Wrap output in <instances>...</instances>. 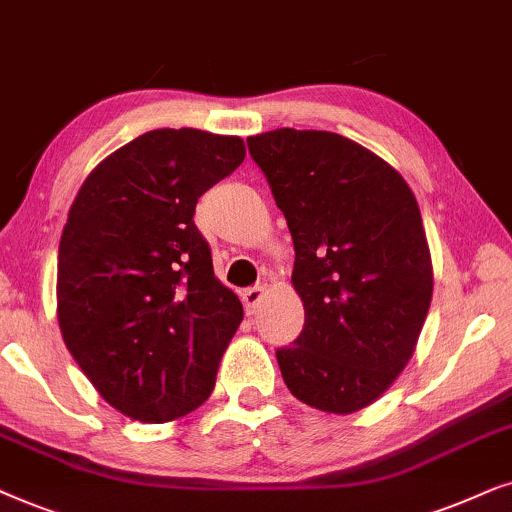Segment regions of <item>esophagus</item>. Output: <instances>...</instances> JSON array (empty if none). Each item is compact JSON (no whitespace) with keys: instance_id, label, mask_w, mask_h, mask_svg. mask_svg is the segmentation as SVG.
Listing matches in <instances>:
<instances>
[{"instance_id":"1","label":"esophagus","mask_w":512,"mask_h":512,"mask_svg":"<svg viewBox=\"0 0 512 512\" xmlns=\"http://www.w3.org/2000/svg\"><path fill=\"white\" fill-rule=\"evenodd\" d=\"M243 304H245V313L248 316H252V313H257V309H260V302L264 297V288L262 285H252V288L243 290Z\"/></svg>"}]
</instances>
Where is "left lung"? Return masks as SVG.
I'll return each mask as SVG.
<instances>
[{
    "instance_id": "obj_1",
    "label": "left lung",
    "mask_w": 512,
    "mask_h": 512,
    "mask_svg": "<svg viewBox=\"0 0 512 512\" xmlns=\"http://www.w3.org/2000/svg\"><path fill=\"white\" fill-rule=\"evenodd\" d=\"M248 149L295 243L304 327L276 351L285 386L316 410H363L405 370L431 306L417 199L398 170L344 135L276 128Z\"/></svg>"
}]
</instances>
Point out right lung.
I'll return each instance as SVG.
<instances>
[{"instance_id": "right-lung-1", "label": "right lung", "mask_w": 512, "mask_h": 512, "mask_svg": "<svg viewBox=\"0 0 512 512\" xmlns=\"http://www.w3.org/2000/svg\"><path fill=\"white\" fill-rule=\"evenodd\" d=\"M245 159L236 135L159 128L100 161L58 248L67 351L109 405L142 424L208 400L243 306L215 278L196 203Z\"/></svg>"}]
</instances>
